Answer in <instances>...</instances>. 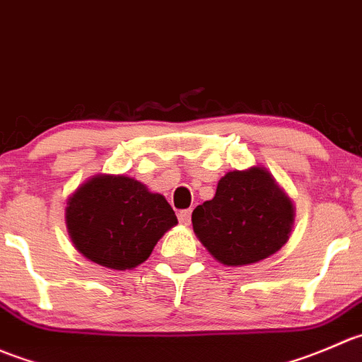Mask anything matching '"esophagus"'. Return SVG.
<instances>
[{
  "instance_id": "obj_1",
  "label": "esophagus",
  "mask_w": 362,
  "mask_h": 362,
  "mask_svg": "<svg viewBox=\"0 0 362 362\" xmlns=\"http://www.w3.org/2000/svg\"><path fill=\"white\" fill-rule=\"evenodd\" d=\"M177 218H180L182 225H189V221H192V209L180 211V213H177Z\"/></svg>"
}]
</instances>
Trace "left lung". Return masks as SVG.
<instances>
[{"instance_id": "8db88e82", "label": "left lung", "mask_w": 362, "mask_h": 362, "mask_svg": "<svg viewBox=\"0 0 362 362\" xmlns=\"http://www.w3.org/2000/svg\"><path fill=\"white\" fill-rule=\"evenodd\" d=\"M292 221L291 199L260 167L225 174L213 199L192 214L197 238L225 266L255 264L276 253Z\"/></svg>"}]
</instances>
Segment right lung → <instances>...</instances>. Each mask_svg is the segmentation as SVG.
I'll list each match as a JSON object with an SVG mask.
<instances>
[{
	"mask_svg": "<svg viewBox=\"0 0 362 362\" xmlns=\"http://www.w3.org/2000/svg\"><path fill=\"white\" fill-rule=\"evenodd\" d=\"M176 223L165 197L132 177L96 176L68 199L66 225L75 248L110 269L137 267Z\"/></svg>",
	"mask_w": 362,
	"mask_h": 362,
	"instance_id": "1",
	"label": "right lung"
}]
</instances>
